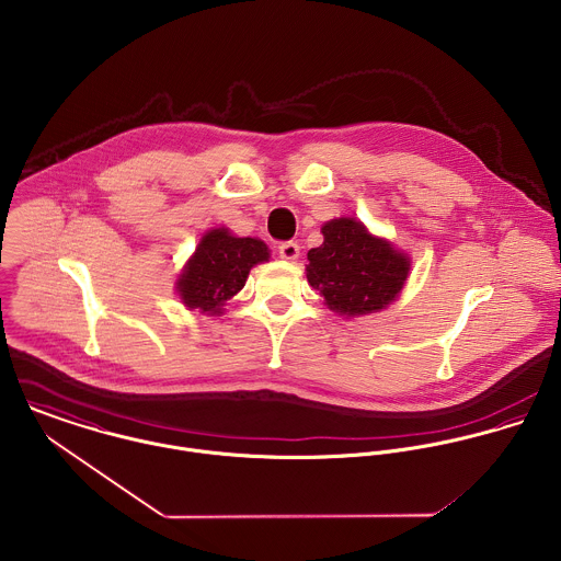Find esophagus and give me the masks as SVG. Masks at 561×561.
<instances>
[{
	"label": "esophagus",
	"instance_id": "34e87169",
	"mask_svg": "<svg viewBox=\"0 0 561 561\" xmlns=\"http://www.w3.org/2000/svg\"><path fill=\"white\" fill-rule=\"evenodd\" d=\"M278 254H280L283 259H287V261H296L298 254H300V245H298L296 241H283V243L278 245Z\"/></svg>",
	"mask_w": 561,
	"mask_h": 561
}]
</instances>
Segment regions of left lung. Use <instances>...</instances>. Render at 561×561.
Instances as JSON below:
<instances>
[{
	"label": "left lung",
	"instance_id": "8db88e82",
	"mask_svg": "<svg viewBox=\"0 0 561 561\" xmlns=\"http://www.w3.org/2000/svg\"><path fill=\"white\" fill-rule=\"evenodd\" d=\"M323 243L311 248L307 280L330 311L354 318L389 307L403 289L410 259L391 241L374 238L356 218L321 227Z\"/></svg>",
	"mask_w": 561,
	"mask_h": 561
}]
</instances>
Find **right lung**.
Returning a JSON list of instances; mask_svg holds the SVG:
<instances>
[{
    "label": "right lung",
    "mask_w": 561,
    "mask_h": 561,
    "mask_svg": "<svg viewBox=\"0 0 561 561\" xmlns=\"http://www.w3.org/2000/svg\"><path fill=\"white\" fill-rule=\"evenodd\" d=\"M270 259L267 245L256 238H236L229 229H211L196 245L176 280V294L187 309L220 316L227 300L241 287L256 263Z\"/></svg>",
    "instance_id": "1"
}]
</instances>
